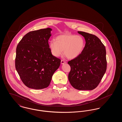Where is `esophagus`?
I'll return each mask as SVG.
<instances>
[{
  "mask_svg": "<svg viewBox=\"0 0 122 122\" xmlns=\"http://www.w3.org/2000/svg\"><path fill=\"white\" fill-rule=\"evenodd\" d=\"M66 63V62L64 60H62L61 61V64H65Z\"/></svg>",
  "mask_w": 122,
  "mask_h": 122,
  "instance_id": "34e87169",
  "label": "esophagus"
}]
</instances>
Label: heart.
<instances>
[{"label":"heart","instance_id":"obj_1","mask_svg":"<svg viewBox=\"0 0 122 122\" xmlns=\"http://www.w3.org/2000/svg\"><path fill=\"white\" fill-rule=\"evenodd\" d=\"M85 41L80 35L65 34L58 36L55 41H52L49 47L52 55L58 57L64 51L65 56L69 59H74L79 56L85 47Z\"/></svg>","mask_w":122,"mask_h":122}]
</instances>
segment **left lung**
Segmentation results:
<instances>
[{
	"label": "left lung",
	"instance_id": "8db88e82",
	"mask_svg": "<svg viewBox=\"0 0 122 122\" xmlns=\"http://www.w3.org/2000/svg\"><path fill=\"white\" fill-rule=\"evenodd\" d=\"M86 40L85 48L77 58L68 62L71 67L68 79L79 90H92L98 86L106 71L105 46L95 35L78 31Z\"/></svg>",
	"mask_w": 122,
	"mask_h": 122
}]
</instances>
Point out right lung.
I'll return each instance as SVG.
<instances>
[{
	"mask_svg": "<svg viewBox=\"0 0 122 122\" xmlns=\"http://www.w3.org/2000/svg\"><path fill=\"white\" fill-rule=\"evenodd\" d=\"M50 28L31 31L19 42L16 50L15 68L27 87L36 90L48 87L61 60L53 56L48 44Z\"/></svg>",
	"mask_w": 122,
	"mask_h": 122,
	"instance_id": "add662e5",
	"label": "right lung"
}]
</instances>
